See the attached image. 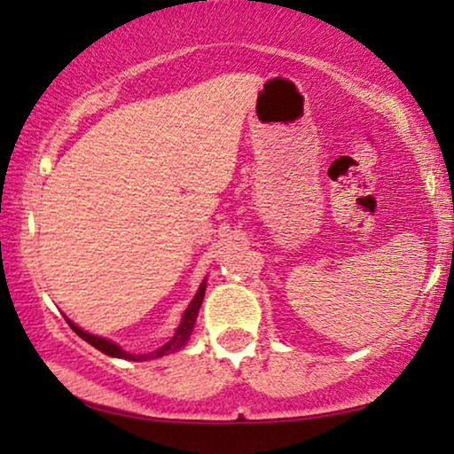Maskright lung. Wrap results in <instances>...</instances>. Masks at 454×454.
<instances>
[{"label": "right lung", "mask_w": 454, "mask_h": 454, "mask_svg": "<svg viewBox=\"0 0 454 454\" xmlns=\"http://www.w3.org/2000/svg\"><path fill=\"white\" fill-rule=\"evenodd\" d=\"M205 280L201 282V286H199L195 299L191 301L189 309L184 311L183 316V322H180V325L176 328V332H174V336L168 340L164 347H160L157 350H153V353H147V355H132V353H126V350L120 347V344L107 340V338H101V336H95V334H89V332H84L78 328L76 324H72L70 319H66V322L70 324V328L76 332L78 336L82 338V340H87L90 347H95L97 350H101V353L110 355V357H118V359H129V361H147V359H155V357H164V355L168 353H176V350H180L184 347L186 342H189V338L192 334V328H195V322H197V316H199V309H201V303H203V297H205Z\"/></svg>", "instance_id": "right-lung-1"}]
</instances>
